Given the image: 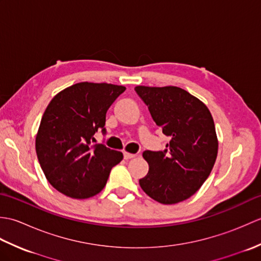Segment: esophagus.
Wrapping results in <instances>:
<instances>
[{
    "label": "esophagus",
    "mask_w": 261,
    "mask_h": 261,
    "mask_svg": "<svg viewBox=\"0 0 261 261\" xmlns=\"http://www.w3.org/2000/svg\"><path fill=\"white\" fill-rule=\"evenodd\" d=\"M123 154H124V159L125 160H129V159H132V158L136 157L135 153H130V152H124Z\"/></svg>",
    "instance_id": "esophagus-1"
}]
</instances>
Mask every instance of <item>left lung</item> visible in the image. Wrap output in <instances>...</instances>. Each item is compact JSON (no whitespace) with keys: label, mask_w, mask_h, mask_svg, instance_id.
Here are the masks:
<instances>
[{"label":"left lung","mask_w":261,"mask_h":261,"mask_svg":"<svg viewBox=\"0 0 261 261\" xmlns=\"http://www.w3.org/2000/svg\"><path fill=\"white\" fill-rule=\"evenodd\" d=\"M153 121L169 138L164 151H143L148 174L139 184L162 204H176L194 195L206 180L218 156V138L207 107L176 86H136Z\"/></svg>","instance_id":"1"}]
</instances>
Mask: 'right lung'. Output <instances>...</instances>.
I'll use <instances>...</instances> for the list:
<instances>
[{
	"label": "right lung",
	"mask_w": 261,
	"mask_h": 261,
	"mask_svg": "<svg viewBox=\"0 0 261 261\" xmlns=\"http://www.w3.org/2000/svg\"><path fill=\"white\" fill-rule=\"evenodd\" d=\"M124 86L77 83L55 96L42 115L36 137L39 164L51 186L73 198L101 192L110 171L123 154L103 143L92 146L97 130H105L109 108Z\"/></svg>",
	"instance_id": "1"
}]
</instances>
